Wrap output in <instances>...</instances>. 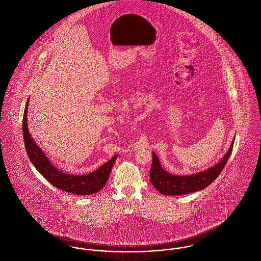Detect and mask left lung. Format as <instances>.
Masks as SVG:
<instances>
[{"label":"left lung","mask_w":261,"mask_h":261,"mask_svg":"<svg viewBox=\"0 0 261 261\" xmlns=\"http://www.w3.org/2000/svg\"><path fill=\"white\" fill-rule=\"evenodd\" d=\"M233 139L229 150L222 160L208 169L192 175H174L162 168L158 155L152 151V164L150 168V182L163 195H184L200 191L210 186L221 174L227 164L234 146Z\"/></svg>","instance_id":"left-lung-1"}]
</instances>
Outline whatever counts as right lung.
I'll use <instances>...</instances> for the list:
<instances>
[{
	"label": "right lung",
	"mask_w": 261,
	"mask_h": 261,
	"mask_svg": "<svg viewBox=\"0 0 261 261\" xmlns=\"http://www.w3.org/2000/svg\"><path fill=\"white\" fill-rule=\"evenodd\" d=\"M29 97L25 105L23 115V139L26 152L34 168L45 178L53 186L60 190L76 195H89L98 192L106 185L112 168L118 158L114 155L109 162L101 165L97 170L85 175H73L64 173L56 168L46 156L44 151L36 144L31 137L27 124V108Z\"/></svg>",
	"instance_id": "obj_1"
}]
</instances>
